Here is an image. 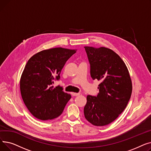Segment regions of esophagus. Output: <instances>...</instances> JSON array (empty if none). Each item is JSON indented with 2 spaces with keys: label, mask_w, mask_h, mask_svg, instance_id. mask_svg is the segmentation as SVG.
I'll return each instance as SVG.
<instances>
[{
  "label": "esophagus",
  "mask_w": 151,
  "mask_h": 151,
  "mask_svg": "<svg viewBox=\"0 0 151 151\" xmlns=\"http://www.w3.org/2000/svg\"><path fill=\"white\" fill-rule=\"evenodd\" d=\"M71 96H79V95H80V93H74V92H71Z\"/></svg>",
  "instance_id": "1"
}]
</instances>
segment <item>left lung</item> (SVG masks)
Instances as JSON below:
<instances>
[{
	"label": "left lung",
	"instance_id": "obj_1",
	"mask_svg": "<svg viewBox=\"0 0 151 151\" xmlns=\"http://www.w3.org/2000/svg\"><path fill=\"white\" fill-rule=\"evenodd\" d=\"M93 80L100 81L97 97L87 96L85 118L92 125L111 123L126 108L132 92V83L125 63L112 50L86 46Z\"/></svg>",
	"mask_w": 151,
	"mask_h": 151
}]
</instances>
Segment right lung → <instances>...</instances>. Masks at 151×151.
<instances>
[{
    "instance_id": "obj_1",
    "label": "right lung",
    "mask_w": 151,
    "mask_h": 151,
    "mask_svg": "<svg viewBox=\"0 0 151 151\" xmlns=\"http://www.w3.org/2000/svg\"><path fill=\"white\" fill-rule=\"evenodd\" d=\"M76 52L74 50L54 47L40 51L32 56L20 79L22 99L30 113L42 121L52 120L63 112L70 94L58 86L54 88L55 79L67 60Z\"/></svg>"
}]
</instances>
